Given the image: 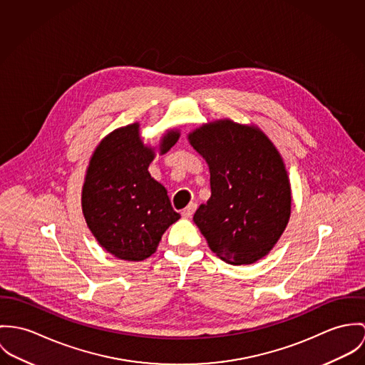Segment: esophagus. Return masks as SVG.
<instances>
[{"label":"esophagus","instance_id":"esophagus-1","mask_svg":"<svg viewBox=\"0 0 365 365\" xmlns=\"http://www.w3.org/2000/svg\"><path fill=\"white\" fill-rule=\"evenodd\" d=\"M196 208H197V204H196V202H190V204L182 211V215H183L185 218H190V217L193 215V212L196 211Z\"/></svg>","mask_w":365,"mask_h":365}]
</instances>
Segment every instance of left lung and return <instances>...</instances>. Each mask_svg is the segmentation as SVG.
Listing matches in <instances>:
<instances>
[{"label": "left lung", "mask_w": 365, "mask_h": 365, "mask_svg": "<svg viewBox=\"0 0 365 365\" xmlns=\"http://www.w3.org/2000/svg\"><path fill=\"white\" fill-rule=\"evenodd\" d=\"M210 169L211 196L193 215L210 249L235 266L252 264L274 247L291 215L283 157L255 124L204 123L187 134Z\"/></svg>", "instance_id": "1"}]
</instances>
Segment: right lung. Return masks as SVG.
Instances as JSON below:
<instances>
[{"mask_svg": "<svg viewBox=\"0 0 365 365\" xmlns=\"http://www.w3.org/2000/svg\"><path fill=\"white\" fill-rule=\"evenodd\" d=\"M168 130L158 147L143 143L140 123L109 133L96 145L82 185V214L95 240L110 255L141 262L155 253L163 232L180 218L168 192L148 172L179 140Z\"/></svg>", "mask_w": 365, "mask_h": 365, "instance_id": "1", "label": "right lung"}]
</instances>
